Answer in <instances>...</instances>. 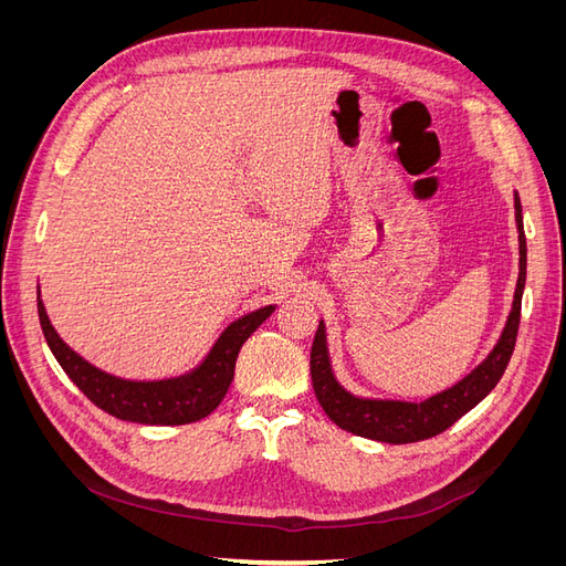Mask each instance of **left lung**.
<instances>
[{
  "label": "left lung",
  "instance_id": "1",
  "mask_svg": "<svg viewBox=\"0 0 566 566\" xmlns=\"http://www.w3.org/2000/svg\"><path fill=\"white\" fill-rule=\"evenodd\" d=\"M515 221L520 233V276L515 287V300H512V310L505 321V328L484 361L453 387L443 389L420 403L356 397V394L342 387L339 380L335 378L328 352V337H325V323L318 321V331L312 347V382L325 416H328L337 427H342V430H347L356 437H366L382 443H413L449 430L455 420H460L468 410H472L479 401L489 397V391L503 378L520 331L522 295L526 283V235L517 191Z\"/></svg>",
  "mask_w": 566,
  "mask_h": 566
}]
</instances>
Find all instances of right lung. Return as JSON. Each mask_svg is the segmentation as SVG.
<instances>
[{
  "mask_svg": "<svg viewBox=\"0 0 566 566\" xmlns=\"http://www.w3.org/2000/svg\"><path fill=\"white\" fill-rule=\"evenodd\" d=\"M276 306L269 304L233 321L217 337L212 349L202 361L179 378L167 380H125L92 366L61 339L51 325L38 285V312L46 337V345L56 361L87 397L101 410L117 420L139 424H186L208 418L227 397L233 380L235 358L245 339L260 328Z\"/></svg>",
  "mask_w": 566,
  "mask_h": 566,
  "instance_id": "add662e5",
  "label": "right lung"
}]
</instances>
